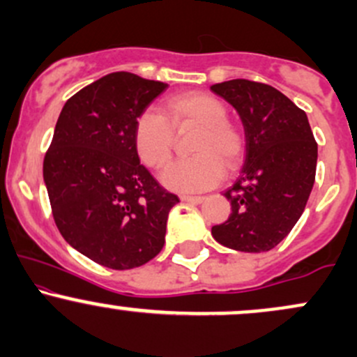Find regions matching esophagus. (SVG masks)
Here are the masks:
<instances>
[{
    "mask_svg": "<svg viewBox=\"0 0 357 357\" xmlns=\"http://www.w3.org/2000/svg\"><path fill=\"white\" fill-rule=\"evenodd\" d=\"M203 196H191V195H181V202L186 203H202L203 202Z\"/></svg>",
    "mask_w": 357,
    "mask_h": 357,
    "instance_id": "obj_1",
    "label": "esophagus"
}]
</instances>
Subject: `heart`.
Returning <instances> with one entry per match:
<instances>
[{
	"label": "heart",
	"mask_w": 357,
	"mask_h": 357,
	"mask_svg": "<svg viewBox=\"0 0 357 357\" xmlns=\"http://www.w3.org/2000/svg\"><path fill=\"white\" fill-rule=\"evenodd\" d=\"M166 117L153 109L139 114L134 122V146L142 162L151 169H162L174 149V129L198 126L191 158L171 165L162 173L166 188L179 192H196L221 181L225 166L235 169L245 154V136L227 119V107L204 92H183L162 102Z\"/></svg>",
	"instance_id": "1"
}]
</instances>
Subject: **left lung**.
<instances>
[{
  "instance_id": "8db88e82",
  "label": "left lung",
  "mask_w": 357,
  "mask_h": 357,
  "mask_svg": "<svg viewBox=\"0 0 357 357\" xmlns=\"http://www.w3.org/2000/svg\"><path fill=\"white\" fill-rule=\"evenodd\" d=\"M211 90L238 112L247 141L238 179L223 192L231 213L211 235L238 252H268L304 213L315 181L317 142L304 110L267 84L235 79Z\"/></svg>"
}]
</instances>
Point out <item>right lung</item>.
Wrapping results in <instances>:
<instances>
[{"instance_id": "right-lung-1", "label": "right lung", "mask_w": 357, "mask_h": 357, "mask_svg": "<svg viewBox=\"0 0 357 357\" xmlns=\"http://www.w3.org/2000/svg\"><path fill=\"white\" fill-rule=\"evenodd\" d=\"M167 84L114 72L65 102L43 179L65 241L114 270L141 267L165 247L179 198L139 161L134 122Z\"/></svg>"}]
</instances>
